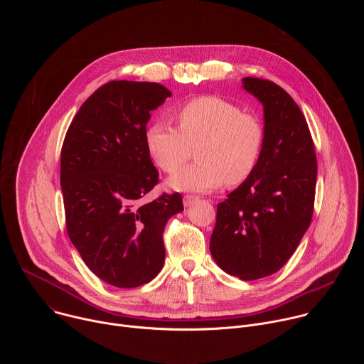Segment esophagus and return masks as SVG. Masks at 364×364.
<instances>
[{
	"instance_id": "esophagus-1",
	"label": "esophagus",
	"mask_w": 364,
	"mask_h": 364,
	"mask_svg": "<svg viewBox=\"0 0 364 364\" xmlns=\"http://www.w3.org/2000/svg\"><path fill=\"white\" fill-rule=\"evenodd\" d=\"M196 201H198V197H196V196H190V194H188V196H184V197H183V203H184L186 207L194 204Z\"/></svg>"
}]
</instances>
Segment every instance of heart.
Instances as JSON below:
<instances>
[{"label": "heart", "mask_w": 364, "mask_h": 364, "mask_svg": "<svg viewBox=\"0 0 364 364\" xmlns=\"http://www.w3.org/2000/svg\"><path fill=\"white\" fill-rule=\"evenodd\" d=\"M178 128L164 121L145 131V145L154 163L166 173L177 171L197 145L191 164L176 173L168 184L178 191L204 193L246 181L257 166L264 146V127L255 115L219 96H198L180 105Z\"/></svg>", "instance_id": "obj_1"}]
</instances>
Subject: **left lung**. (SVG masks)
<instances>
[{
    "label": "left lung",
    "mask_w": 364,
    "mask_h": 364,
    "mask_svg": "<svg viewBox=\"0 0 364 364\" xmlns=\"http://www.w3.org/2000/svg\"><path fill=\"white\" fill-rule=\"evenodd\" d=\"M243 89L264 105V146L250 177L218 204L210 252L243 281L279 271L314 213L317 157L295 100L277 83L243 77Z\"/></svg>",
    "instance_id": "8db88e82"
}]
</instances>
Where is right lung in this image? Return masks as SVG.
<instances>
[{
	"instance_id": "right-lung-1",
	"label": "right lung",
	"mask_w": 364,
	"mask_h": 364,
	"mask_svg": "<svg viewBox=\"0 0 364 364\" xmlns=\"http://www.w3.org/2000/svg\"><path fill=\"white\" fill-rule=\"evenodd\" d=\"M170 96L152 82L103 85L83 102L62 146L68 235L86 267L118 288L159 275L166 223L184 209L178 193L139 201L159 183L145 145L149 112Z\"/></svg>"
}]
</instances>
